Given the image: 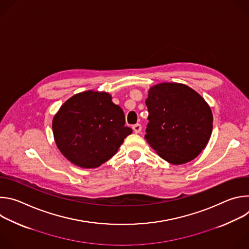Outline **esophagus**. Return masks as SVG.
I'll list each match as a JSON object with an SVG mask.
<instances>
[{
    "label": "esophagus",
    "instance_id": "esophagus-1",
    "mask_svg": "<svg viewBox=\"0 0 249 249\" xmlns=\"http://www.w3.org/2000/svg\"><path fill=\"white\" fill-rule=\"evenodd\" d=\"M132 128H133V130H134V132L136 134H138V133H140L142 131V125L141 124H135V125H133Z\"/></svg>",
    "mask_w": 249,
    "mask_h": 249
}]
</instances>
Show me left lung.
I'll list each match as a JSON object with an SVG mask.
<instances>
[{
    "mask_svg": "<svg viewBox=\"0 0 249 249\" xmlns=\"http://www.w3.org/2000/svg\"><path fill=\"white\" fill-rule=\"evenodd\" d=\"M146 105L149 123L145 138L164 160L182 164L205 149L213 130V114L191 88L162 83L150 89Z\"/></svg>",
    "mask_w": 249,
    "mask_h": 249,
    "instance_id": "8db88e82",
    "label": "left lung"
}]
</instances>
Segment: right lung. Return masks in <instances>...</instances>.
Returning <instances> with one entry per match:
<instances>
[{
  "mask_svg": "<svg viewBox=\"0 0 249 249\" xmlns=\"http://www.w3.org/2000/svg\"><path fill=\"white\" fill-rule=\"evenodd\" d=\"M52 129L60 152L84 168L107 161L133 132L110 94L92 90L69 98L54 116Z\"/></svg>",
  "mask_w": 249,
  "mask_h": 249,
  "instance_id": "1",
  "label": "right lung"
}]
</instances>
